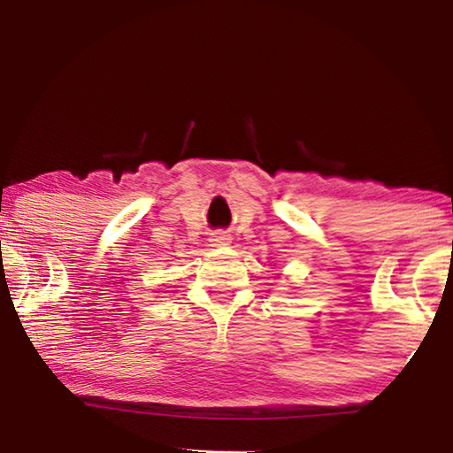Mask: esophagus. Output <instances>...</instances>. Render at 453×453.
Instances as JSON below:
<instances>
[{"mask_svg": "<svg viewBox=\"0 0 453 453\" xmlns=\"http://www.w3.org/2000/svg\"><path fill=\"white\" fill-rule=\"evenodd\" d=\"M231 243V237L225 233H214L212 237H210V245L212 247H222V245H228Z\"/></svg>", "mask_w": 453, "mask_h": 453, "instance_id": "34e87169", "label": "esophagus"}]
</instances>
